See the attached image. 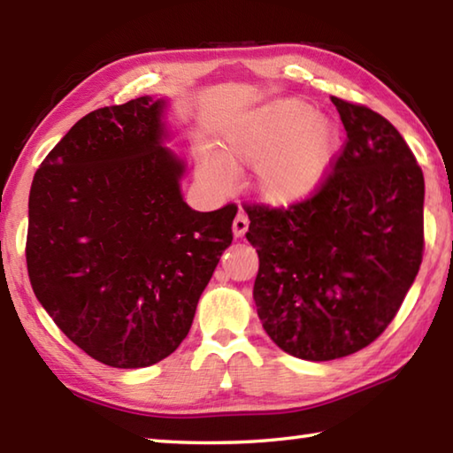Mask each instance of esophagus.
<instances>
[{"label":"esophagus","mask_w":453,"mask_h":453,"mask_svg":"<svg viewBox=\"0 0 453 453\" xmlns=\"http://www.w3.org/2000/svg\"><path fill=\"white\" fill-rule=\"evenodd\" d=\"M234 235L235 237H243L245 235V232H248V227H250V219H248V216H245L243 211H240L235 216V219H234Z\"/></svg>","instance_id":"34e87169"}]
</instances>
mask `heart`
<instances>
[{
  "instance_id": "obj_1",
  "label": "heart",
  "mask_w": 453,
  "mask_h": 453,
  "mask_svg": "<svg viewBox=\"0 0 453 453\" xmlns=\"http://www.w3.org/2000/svg\"><path fill=\"white\" fill-rule=\"evenodd\" d=\"M340 151V127L302 99L256 107L224 135V156L203 151V178L227 188L235 165H256L257 196L273 208L310 199L324 186Z\"/></svg>"
}]
</instances>
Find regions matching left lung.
Listing matches in <instances>:
<instances>
[{"label": "left lung", "mask_w": 453, "mask_h": 453, "mask_svg": "<svg viewBox=\"0 0 453 453\" xmlns=\"http://www.w3.org/2000/svg\"><path fill=\"white\" fill-rule=\"evenodd\" d=\"M332 102L348 142L318 194L288 210L245 205L259 321L275 346L308 362L370 346L424 254V173L408 143L370 107Z\"/></svg>", "instance_id": "8db88e82"}]
</instances>
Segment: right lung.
<instances>
[{
    "label": "right lung",
    "mask_w": 453,
    "mask_h": 453,
    "mask_svg": "<svg viewBox=\"0 0 453 453\" xmlns=\"http://www.w3.org/2000/svg\"><path fill=\"white\" fill-rule=\"evenodd\" d=\"M167 97L81 118L29 191L26 259L34 294L75 346L121 370L186 340L199 296L229 248L235 205L183 202L186 162L165 148Z\"/></svg>",
    "instance_id": "obj_1"
}]
</instances>
